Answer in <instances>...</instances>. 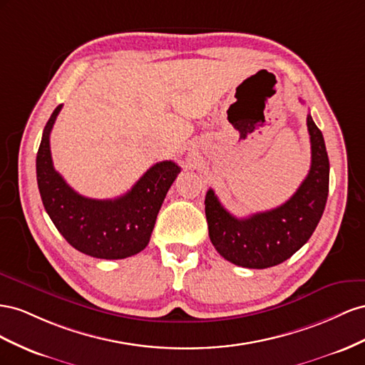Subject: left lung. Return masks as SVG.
Returning <instances> with one entry per match:
<instances>
[{"mask_svg":"<svg viewBox=\"0 0 365 365\" xmlns=\"http://www.w3.org/2000/svg\"><path fill=\"white\" fill-rule=\"evenodd\" d=\"M312 163L297 192L270 211L246 218L229 214L212 190L206 192L205 212L210 238L227 262L266 269L286 262L303 247L318 226L329 195V155L324 138L307 114Z\"/></svg>","mask_w":365,"mask_h":365,"instance_id":"obj_1","label":"left lung"}]
</instances>
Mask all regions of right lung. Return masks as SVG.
<instances>
[{
    "instance_id": "add662e5",
    "label": "right lung",
    "mask_w": 365,
    "mask_h": 365,
    "mask_svg": "<svg viewBox=\"0 0 365 365\" xmlns=\"http://www.w3.org/2000/svg\"><path fill=\"white\" fill-rule=\"evenodd\" d=\"M62 106L51 113L36 154L41 199L61 235L79 252L119 259L147 247L165 195L180 166L173 160L153 165L133 188L118 199L96 200L78 194L53 168L50 131Z\"/></svg>"
}]
</instances>
